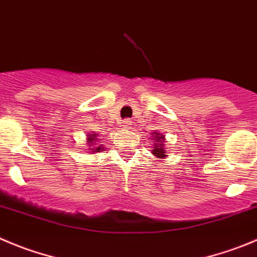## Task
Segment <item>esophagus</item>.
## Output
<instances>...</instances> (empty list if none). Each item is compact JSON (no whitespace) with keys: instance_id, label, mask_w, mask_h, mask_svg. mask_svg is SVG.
Returning a JSON list of instances; mask_svg holds the SVG:
<instances>
[{"instance_id":"esophagus-1","label":"esophagus","mask_w":257,"mask_h":257,"mask_svg":"<svg viewBox=\"0 0 257 257\" xmlns=\"http://www.w3.org/2000/svg\"><path fill=\"white\" fill-rule=\"evenodd\" d=\"M131 124H133V121H131V119H128V118H126V119H123V121H122L121 126L123 127V128H131Z\"/></svg>"}]
</instances>
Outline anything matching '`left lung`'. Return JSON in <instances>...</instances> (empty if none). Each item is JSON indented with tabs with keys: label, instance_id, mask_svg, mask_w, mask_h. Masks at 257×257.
I'll use <instances>...</instances> for the list:
<instances>
[{
	"label": "left lung",
	"instance_id": "1",
	"mask_svg": "<svg viewBox=\"0 0 257 257\" xmlns=\"http://www.w3.org/2000/svg\"><path fill=\"white\" fill-rule=\"evenodd\" d=\"M153 140H154V149L151 150V153L159 159H164L167 158V154H165V148H164V143H165V138L164 135H160L159 133H154L153 135Z\"/></svg>",
	"mask_w": 257,
	"mask_h": 257
}]
</instances>
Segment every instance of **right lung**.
I'll use <instances>...</instances> for the list:
<instances>
[{
    "mask_svg": "<svg viewBox=\"0 0 257 257\" xmlns=\"http://www.w3.org/2000/svg\"><path fill=\"white\" fill-rule=\"evenodd\" d=\"M88 136V153L89 154H93V153H99V151L102 150V146H94L96 145V143L97 141H98V139H97V134H89V135H87Z\"/></svg>",
    "mask_w": 257,
    "mask_h": 257,
    "instance_id": "right-lung-1",
    "label": "right lung"
}]
</instances>
